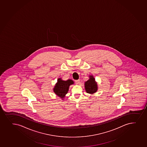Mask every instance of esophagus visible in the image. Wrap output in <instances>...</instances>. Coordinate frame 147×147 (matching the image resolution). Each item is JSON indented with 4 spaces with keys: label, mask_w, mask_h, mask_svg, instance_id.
<instances>
[{
    "label": "esophagus",
    "mask_w": 147,
    "mask_h": 147,
    "mask_svg": "<svg viewBox=\"0 0 147 147\" xmlns=\"http://www.w3.org/2000/svg\"><path fill=\"white\" fill-rule=\"evenodd\" d=\"M75 83L77 84H79L80 83V80H75Z\"/></svg>",
    "instance_id": "34e87169"
}]
</instances>
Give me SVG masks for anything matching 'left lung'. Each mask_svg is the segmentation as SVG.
I'll return each instance as SVG.
<instances>
[{"instance_id": "8db88e82", "label": "left lung", "mask_w": 147, "mask_h": 147, "mask_svg": "<svg viewBox=\"0 0 147 147\" xmlns=\"http://www.w3.org/2000/svg\"><path fill=\"white\" fill-rule=\"evenodd\" d=\"M84 84L86 91L88 93L93 94L97 90V84L92 76H90L89 79Z\"/></svg>"}]
</instances>
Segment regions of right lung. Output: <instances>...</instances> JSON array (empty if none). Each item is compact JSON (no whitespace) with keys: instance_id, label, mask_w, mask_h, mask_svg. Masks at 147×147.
I'll return each instance as SVG.
<instances>
[{"instance_id":"add662e5","label":"right lung","mask_w":147,"mask_h":147,"mask_svg":"<svg viewBox=\"0 0 147 147\" xmlns=\"http://www.w3.org/2000/svg\"><path fill=\"white\" fill-rule=\"evenodd\" d=\"M73 84L74 82L71 80H68L67 81H63L61 78H59L58 79V82L55 86L54 91L57 96L63 100L65 95L67 93L69 86Z\"/></svg>"}]
</instances>
